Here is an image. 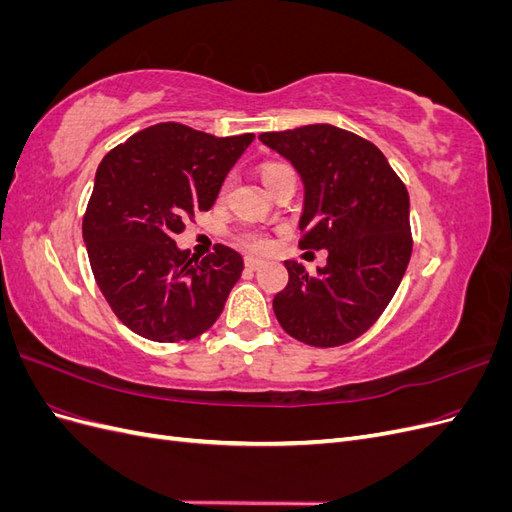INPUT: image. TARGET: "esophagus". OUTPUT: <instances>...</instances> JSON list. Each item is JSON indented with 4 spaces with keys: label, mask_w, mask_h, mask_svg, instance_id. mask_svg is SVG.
<instances>
[{
    "label": "esophagus",
    "mask_w": 512,
    "mask_h": 512,
    "mask_svg": "<svg viewBox=\"0 0 512 512\" xmlns=\"http://www.w3.org/2000/svg\"><path fill=\"white\" fill-rule=\"evenodd\" d=\"M245 267L252 269V271H258L260 267H265V260H262V258H254V256H247V258H245Z\"/></svg>",
    "instance_id": "34e87169"
}]
</instances>
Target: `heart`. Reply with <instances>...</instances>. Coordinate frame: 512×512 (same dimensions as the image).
I'll return each instance as SVG.
<instances>
[{
	"label": "heart",
	"instance_id": "heart-1",
	"mask_svg": "<svg viewBox=\"0 0 512 512\" xmlns=\"http://www.w3.org/2000/svg\"><path fill=\"white\" fill-rule=\"evenodd\" d=\"M282 170H288V166L286 164H265V166H262V179H269L275 173H282ZM239 241L245 247H250V250H256V252H265V250H269V247H271V237L267 235L265 230H258V228H245V230H241Z\"/></svg>",
	"mask_w": 512,
	"mask_h": 512
}]
</instances>
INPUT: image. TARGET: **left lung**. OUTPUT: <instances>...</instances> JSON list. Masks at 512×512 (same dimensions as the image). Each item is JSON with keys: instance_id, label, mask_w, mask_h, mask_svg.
I'll return each mask as SVG.
<instances>
[{"instance_id": "left-lung-1", "label": "left lung", "mask_w": 512, "mask_h": 512, "mask_svg": "<svg viewBox=\"0 0 512 512\" xmlns=\"http://www.w3.org/2000/svg\"><path fill=\"white\" fill-rule=\"evenodd\" d=\"M301 175L303 250H327L307 273L286 260L275 294L282 329L303 344L333 348L363 335L391 303L412 254L410 196L384 153L331 123L258 136Z\"/></svg>"}]
</instances>
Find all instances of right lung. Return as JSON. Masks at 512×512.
I'll return each mask as SVG.
<instances>
[{
	"label": "right lung",
	"instance_id": "1",
	"mask_svg": "<svg viewBox=\"0 0 512 512\" xmlns=\"http://www.w3.org/2000/svg\"><path fill=\"white\" fill-rule=\"evenodd\" d=\"M254 134L218 138L166 121L130 136L98 166L83 218L96 282L115 316L151 342L194 339L220 318L243 258L215 245L179 250L185 220L209 211Z\"/></svg>",
	"mask_w": 512,
	"mask_h": 512
}]
</instances>
